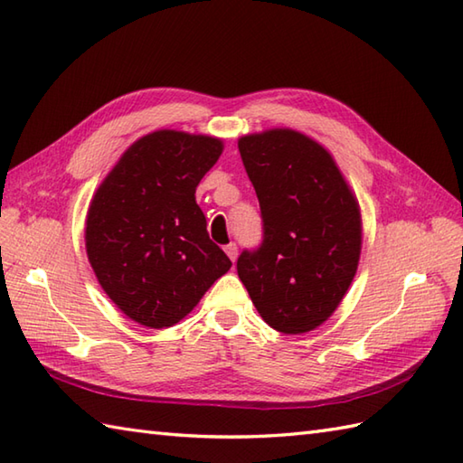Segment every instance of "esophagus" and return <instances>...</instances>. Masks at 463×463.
<instances>
[{"instance_id": "obj_1", "label": "esophagus", "mask_w": 463, "mask_h": 463, "mask_svg": "<svg viewBox=\"0 0 463 463\" xmlns=\"http://www.w3.org/2000/svg\"><path fill=\"white\" fill-rule=\"evenodd\" d=\"M224 252L229 254V259L234 262V260H237L239 247H237V244H234V242H229V244H226V247H224Z\"/></svg>"}]
</instances>
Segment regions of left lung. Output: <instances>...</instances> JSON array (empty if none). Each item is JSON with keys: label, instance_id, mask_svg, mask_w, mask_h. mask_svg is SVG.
<instances>
[{"label": "left lung", "instance_id": "left-lung-1", "mask_svg": "<svg viewBox=\"0 0 463 463\" xmlns=\"http://www.w3.org/2000/svg\"><path fill=\"white\" fill-rule=\"evenodd\" d=\"M239 151L262 216V242L241 252L239 279L270 328L314 330L338 308L356 274L358 201L330 153L307 135H249Z\"/></svg>", "mask_w": 463, "mask_h": 463}]
</instances>
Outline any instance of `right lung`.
I'll return each instance as SVG.
<instances>
[{
	"label": "right lung",
	"instance_id": "1",
	"mask_svg": "<svg viewBox=\"0 0 463 463\" xmlns=\"http://www.w3.org/2000/svg\"><path fill=\"white\" fill-rule=\"evenodd\" d=\"M221 153L213 137L155 131L123 153L93 196L87 257L107 297L143 326H173L231 269L194 201Z\"/></svg>",
	"mask_w": 463,
	"mask_h": 463
}]
</instances>
